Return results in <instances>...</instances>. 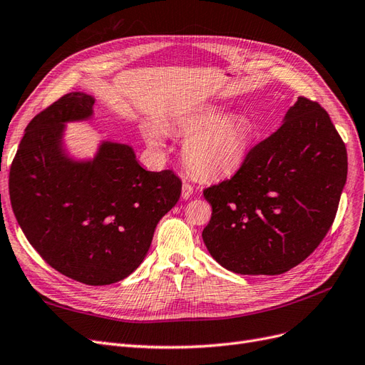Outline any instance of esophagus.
<instances>
[{"label":"esophagus","mask_w":365,"mask_h":365,"mask_svg":"<svg viewBox=\"0 0 365 365\" xmlns=\"http://www.w3.org/2000/svg\"><path fill=\"white\" fill-rule=\"evenodd\" d=\"M192 192H194V186L190 185V183H183V186H182V198L187 200V198L192 195Z\"/></svg>","instance_id":"34e87169"}]
</instances>
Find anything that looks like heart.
Instances as JSON below:
<instances>
[{"instance_id": "b5f03b06", "label": "heart", "mask_w": 365, "mask_h": 365, "mask_svg": "<svg viewBox=\"0 0 365 365\" xmlns=\"http://www.w3.org/2000/svg\"><path fill=\"white\" fill-rule=\"evenodd\" d=\"M183 159L190 171L202 179L226 178L237 173L249 156L253 143V127L241 115H229L217 106H205L179 121ZM151 147L160 148L165 135L159 125L147 132Z\"/></svg>"}]
</instances>
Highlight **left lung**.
Masks as SVG:
<instances>
[{
    "label": "left lung",
    "instance_id": "8db88e82",
    "mask_svg": "<svg viewBox=\"0 0 365 365\" xmlns=\"http://www.w3.org/2000/svg\"><path fill=\"white\" fill-rule=\"evenodd\" d=\"M347 179V151L327 112L299 97L229 180L206 187L210 256L238 274H282L319 247Z\"/></svg>",
    "mask_w": 365,
    "mask_h": 365
}]
</instances>
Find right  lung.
Segmentation results:
<instances>
[{
  "label": "right lung",
  "instance_id": "add662e5",
  "mask_svg": "<svg viewBox=\"0 0 365 365\" xmlns=\"http://www.w3.org/2000/svg\"><path fill=\"white\" fill-rule=\"evenodd\" d=\"M96 98L71 92L29 123L11 162L18 225L42 259L85 285H110L144 261L159 220L179 202L171 170L147 171L130 145L103 140L89 160L69 158L65 124L88 121Z\"/></svg>",
  "mask_w": 365,
  "mask_h": 365
}]
</instances>
